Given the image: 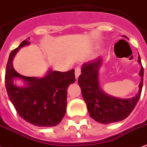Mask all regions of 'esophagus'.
<instances>
[{
  "instance_id": "1",
  "label": "esophagus",
  "mask_w": 147,
  "mask_h": 147,
  "mask_svg": "<svg viewBox=\"0 0 147 147\" xmlns=\"http://www.w3.org/2000/svg\"><path fill=\"white\" fill-rule=\"evenodd\" d=\"M80 74H81L80 68L77 67V68H76V69H75V76H76V80H78V77H79V76H80Z\"/></svg>"
}]
</instances>
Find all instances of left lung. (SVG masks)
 Returning <instances> with one entry per match:
<instances>
[{"label":"left lung","instance_id":"left-lung-1","mask_svg":"<svg viewBox=\"0 0 147 147\" xmlns=\"http://www.w3.org/2000/svg\"><path fill=\"white\" fill-rule=\"evenodd\" d=\"M138 62L141 65L139 74L141 80L139 91L135 96L130 98H121L106 94L99 85V69L102 65V57L85 62L82 66V74L78 77L83 99L87 105L90 117L98 123L108 124L123 121L127 118L138 102L144 80V68L140 57Z\"/></svg>","mask_w":147,"mask_h":147}]
</instances>
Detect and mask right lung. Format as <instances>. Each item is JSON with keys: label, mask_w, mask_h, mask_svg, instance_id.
Returning a JSON list of instances; mask_svg holds the SVG:
<instances>
[{"label": "right lung", "mask_w": 147, "mask_h": 147, "mask_svg": "<svg viewBox=\"0 0 147 147\" xmlns=\"http://www.w3.org/2000/svg\"><path fill=\"white\" fill-rule=\"evenodd\" d=\"M30 44V41L25 40L9 55L5 73L7 92L24 120L37 127H55L66 111L67 89L76 82L75 70L61 72L49 69L42 77L22 76L13 66V60L20 48ZM17 79L23 80L24 85L14 84Z\"/></svg>", "instance_id": "obj_1"}]
</instances>
